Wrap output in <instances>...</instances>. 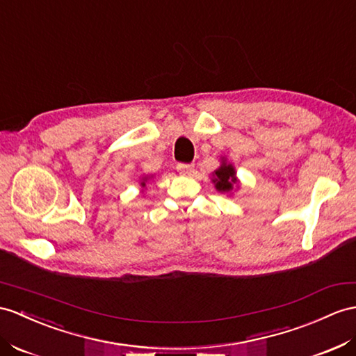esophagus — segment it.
<instances>
[{
    "label": "esophagus",
    "mask_w": 356,
    "mask_h": 356,
    "mask_svg": "<svg viewBox=\"0 0 356 356\" xmlns=\"http://www.w3.org/2000/svg\"><path fill=\"white\" fill-rule=\"evenodd\" d=\"M177 169H178V172L181 173V175H186V177H192L193 173H195V166H193V164L179 163L178 166H177Z\"/></svg>",
    "instance_id": "1"
}]
</instances>
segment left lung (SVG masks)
<instances>
[{
  "mask_svg": "<svg viewBox=\"0 0 356 356\" xmlns=\"http://www.w3.org/2000/svg\"><path fill=\"white\" fill-rule=\"evenodd\" d=\"M211 175V183L219 193L232 195L234 190L240 188V181L237 178L236 168L225 157H220V166Z\"/></svg>",
  "mask_w": 356,
  "mask_h": 356,
  "instance_id": "8db88e82",
  "label": "left lung"
}]
</instances>
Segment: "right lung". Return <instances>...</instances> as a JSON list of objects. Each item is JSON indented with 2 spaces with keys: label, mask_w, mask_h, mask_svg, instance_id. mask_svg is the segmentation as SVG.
<instances>
[{
  "label": "right lung",
  "mask_w": 356,
  "mask_h": 356,
  "mask_svg": "<svg viewBox=\"0 0 356 356\" xmlns=\"http://www.w3.org/2000/svg\"><path fill=\"white\" fill-rule=\"evenodd\" d=\"M151 178H152V175H143V177H140V187H142V192L140 193L145 192V190H146V183H148Z\"/></svg>",
  "instance_id": "right-lung-1"
}]
</instances>
